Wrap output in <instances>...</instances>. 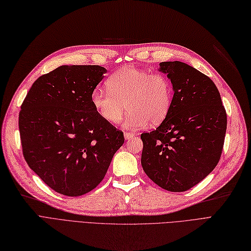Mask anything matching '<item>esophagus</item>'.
<instances>
[{
	"instance_id": "34e87169",
	"label": "esophagus",
	"mask_w": 251,
	"mask_h": 251,
	"mask_svg": "<svg viewBox=\"0 0 251 251\" xmlns=\"http://www.w3.org/2000/svg\"><path fill=\"white\" fill-rule=\"evenodd\" d=\"M133 136H134V133H133V132H124L125 140H130V139H132Z\"/></svg>"
}]
</instances>
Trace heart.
I'll return each instance as SVG.
<instances>
[{
	"mask_svg": "<svg viewBox=\"0 0 251 251\" xmlns=\"http://www.w3.org/2000/svg\"><path fill=\"white\" fill-rule=\"evenodd\" d=\"M106 87L96 88L91 102L97 114L109 124L119 123L127 108L125 126L140 128L148 122L158 125L172 106L173 85L163 73L124 67L108 77Z\"/></svg>",
	"mask_w": 251,
	"mask_h": 251,
	"instance_id": "obj_1",
	"label": "heart"
}]
</instances>
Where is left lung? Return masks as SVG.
I'll list each match as a JSON object with an SVG mask.
<instances>
[{"mask_svg": "<svg viewBox=\"0 0 251 251\" xmlns=\"http://www.w3.org/2000/svg\"><path fill=\"white\" fill-rule=\"evenodd\" d=\"M173 85L169 115L141 134L142 167L160 188L184 192L211 173L221 157L227 117L213 80L187 63H159Z\"/></svg>", "mask_w": 251, "mask_h": 251, "instance_id": "obj_1", "label": "left lung"}]
</instances>
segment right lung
I'll return each instance as SVG.
<instances>
[{"label":"right lung","instance_id":"add662e5","mask_svg":"<svg viewBox=\"0 0 251 251\" xmlns=\"http://www.w3.org/2000/svg\"><path fill=\"white\" fill-rule=\"evenodd\" d=\"M105 72L100 66H61L37 78L21 106L24 157L62 195L94 190L124 144L123 131L105 122L91 102Z\"/></svg>","mask_w":251,"mask_h":251}]
</instances>
